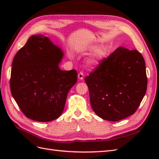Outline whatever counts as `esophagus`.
<instances>
[{
  "mask_svg": "<svg viewBox=\"0 0 159 159\" xmlns=\"http://www.w3.org/2000/svg\"><path fill=\"white\" fill-rule=\"evenodd\" d=\"M78 78L80 80H83L84 79V74L83 72L81 71V72H80V73L78 74Z\"/></svg>",
  "mask_w": 159,
  "mask_h": 159,
  "instance_id": "obj_1",
  "label": "esophagus"
}]
</instances>
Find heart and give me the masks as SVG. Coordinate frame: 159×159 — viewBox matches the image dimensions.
I'll return each instance as SVG.
<instances>
[{"instance_id":"1","label":"heart","mask_w":159,"mask_h":159,"mask_svg":"<svg viewBox=\"0 0 159 159\" xmlns=\"http://www.w3.org/2000/svg\"><path fill=\"white\" fill-rule=\"evenodd\" d=\"M90 52H95L93 56L88 61L89 66H94L98 65L99 62L103 59L107 55L108 50L105 46H101L98 48V46H93L89 48Z\"/></svg>"}]
</instances>
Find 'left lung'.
Returning a JSON list of instances; mask_svg holds the SVG:
<instances>
[{
    "instance_id": "8db88e82",
    "label": "left lung",
    "mask_w": 159,
    "mask_h": 159,
    "mask_svg": "<svg viewBox=\"0 0 159 159\" xmlns=\"http://www.w3.org/2000/svg\"><path fill=\"white\" fill-rule=\"evenodd\" d=\"M93 111L118 121L134 113L145 96V62L136 50L119 47L85 78Z\"/></svg>"
}]
</instances>
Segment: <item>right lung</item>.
<instances>
[{
	"label": "right lung",
	"instance_id": "1",
	"mask_svg": "<svg viewBox=\"0 0 159 159\" xmlns=\"http://www.w3.org/2000/svg\"><path fill=\"white\" fill-rule=\"evenodd\" d=\"M64 53L48 38L34 35L14 56L11 91L27 118L39 122L58 118L67 95L78 80L75 70L62 71Z\"/></svg>",
	"mask_w": 159,
	"mask_h": 159
}]
</instances>
